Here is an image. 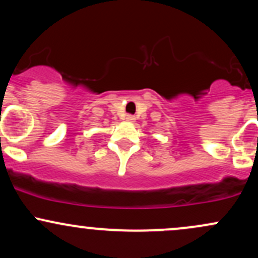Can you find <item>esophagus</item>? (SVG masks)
<instances>
[{
    "label": "esophagus",
    "instance_id": "1",
    "mask_svg": "<svg viewBox=\"0 0 258 258\" xmlns=\"http://www.w3.org/2000/svg\"><path fill=\"white\" fill-rule=\"evenodd\" d=\"M126 121H128V122H135L136 117L133 116V115H126Z\"/></svg>",
    "mask_w": 258,
    "mask_h": 258
}]
</instances>
